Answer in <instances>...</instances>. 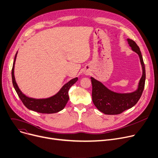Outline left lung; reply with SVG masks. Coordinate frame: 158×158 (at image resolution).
I'll return each instance as SVG.
<instances>
[{
	"label": "left lung",
	"instance_id": "left-lung-1",
	"mask_svg": "<svg viewBox=\"0 0 158 158\" xmlns=\"http://www.w3.org/2000/svg\"><path fill=\"white\" fill-rule=\"evenodd\" d=\"M131 49L138 54L142 67V76L136 91L128 93L114 92L103 84L91 77L92 83V100L95 107L102 112L108 115L119 114L133 107L140 98L145 86V69L139 47L135 41L128 39Z\"/></svg>",
	"mask_w": 158,
	"mask_h": 158
}]
</instances>
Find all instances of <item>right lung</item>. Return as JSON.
I'll return each mask as SVG.
<instances>
[{
	"instance_id": "right-lung-1",
	"label": "right lung",
	"mask_w": 158,
	"mask_h": 158,
	"mask_svg": "<svg viewBox=\"0 0 158 158\" xmlns=\"http://www.w3.org/2000/svg\"><path fill=\"white\" fill-rule=\"evenodd\" d=\"M17 53L18 51L15 55L12 69V81L13 86L19 98L22 100V102L24 104V106L29 110L42 114L56 113L64 109L69 99V90L73 84L77 81L78 78L76 77L74 79H71L70 81L66 83L65 85L63 86V87L56 94L49 98L35 99L28 97L21 91L15 81V77L14 75V69Z\"/></svg>"
}]
</instances>
